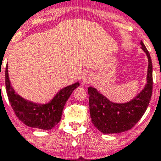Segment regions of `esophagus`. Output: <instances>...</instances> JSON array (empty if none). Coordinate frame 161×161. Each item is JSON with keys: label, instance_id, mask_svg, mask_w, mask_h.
<instances>
[{"label": "esophagus", "instance_id": "obj_1", "mask_svg": "<svg viewBox=\"0 0 161 161\" xmlns=\"http://www.w3.org/2000/svg\"><path fill=\"white\" fill-rule=\"evenodd\" d=\"M91 79H92L91 75H90L88 73H85V74H83V79H82V81H83L84 83H89L90 82H91Z\"/></svg>", "mask_w": 161, "mask_h": 161}]
</instances>
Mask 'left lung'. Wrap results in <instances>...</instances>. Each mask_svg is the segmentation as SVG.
Returning <instances> with one entry per match:
<instances>
[{
    "mask_svg": "<svg viewBox=\"0 0 161 161\" xmlns=\"http://www.w3.org/2000/svg\"><path fill=\"white\" fill-rule=\"evenodd\" d=\"M142 49L148 57L147 83L133 100L124 104L110 101L93 87H88L89 109L92 123L101 133H118L131 129L142 117L152 98V63L149 51L141 42Z\"/></svg>",
    "mask_w": 161,
    "mask_h": 161,
    "instance_id": "1",
    "label": "left lung"
}]
</instances>
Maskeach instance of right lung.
<instances>
[{
  "label": "right lung",
  "mask_w": 161,
  "mask_h": 161,
  "mask_svg": "<svg viewBox=\"0 0 161 161\" xmlns=\"http://www.w3.org/2000/svg\"><path fill=\"white\" fill-rule=\"evenodd\" d=\"M79 86L76 83L60 90L54 99L46 105H37L23 99L12 88L9 76L8 65L5 67V87L10 106L19 119L27 126L49 130L60 121L65 102L74 89Z\"/></svg>",
  "instance_id": "right-lung-1"
}]
</instances>
